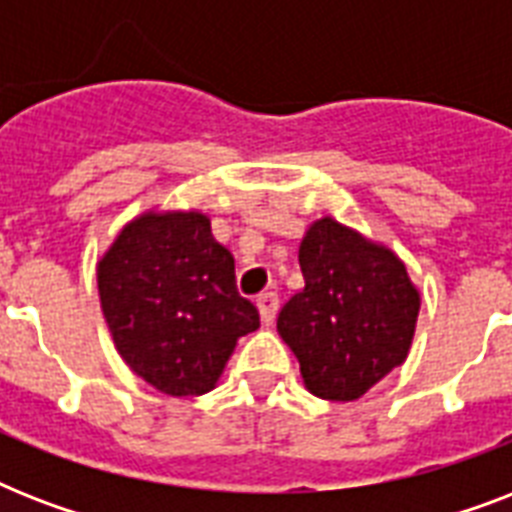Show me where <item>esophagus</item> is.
I'll list each match as a JSON object with an SVG mask.
<instances>
[{"label":"esophagus","mask_w":512,"mask_h":512,"mask_svg":"<svg viewBox=\"0 0 512 512\" xmlns=\"http://www.w3.org/2000/svg\"><path fill=\"white\" fill-rule=\"evenodd\" d=\"M257 311H260V319H263V324L268 327V324H273V319H276V311H279V297L273 295V292H263V295H257Z\"/></svg>","instance_id":"34e87169"}]
</instances>
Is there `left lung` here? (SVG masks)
<instances>
[{
	"label": "left lung",
	"instance_id": "left-lung-1",
	"mask_svg": "<svg viewBox=\"0 0 512 512\" xmlns=\"http://www.w3.org/2000/svg\"><path fill=\"white\" fill-rule=\"evenodd\" d=\"M300 268L305 287L281 308L276 329L313 396L356 401L409 356L420 289L396 252L335 217L305 231Z\"/></svg>",
	"mask_w": 512,
	"mask_h": 512
}]
</instances>
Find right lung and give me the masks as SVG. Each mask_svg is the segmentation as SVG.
I'll list each match as a JSON object with an SVG mask.
<instances>
[{
	"label": "right lung",
	"mask_w": 512,
	"mask_h": 512,
	"mask_svg": "<svg viewBox=\"0 0 512 512\" xmlns=\"http://www.w3.org/2000/svg\"><path fill=\"white\" fill-rule=\"evenodd\" d=\"M100 308L124 364L167 396L215 388L260 313L236 289L233 255L209 217L143 212L98 260Z\"/></svg>",
	"instance_id": "add662e5"
}]
</instances>
